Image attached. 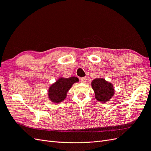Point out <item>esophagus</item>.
<instances>
[{
    "instance_id": "34e87169",
    "label": "esophagus",
    "mask_w": 151,
    "mask_h": 151,
    "mask_svg": "<svg viewBox=\"0 0 151 151\" xmlns=\"http://www.w3.org/2000/svg\"><path fill=\"white\" fill-rule=\"evenodd\" d=\"M80 79H81V81L82 82V83H86V81H87V78H86V77H81V78Z\"/></svg>"
}]
</instances>
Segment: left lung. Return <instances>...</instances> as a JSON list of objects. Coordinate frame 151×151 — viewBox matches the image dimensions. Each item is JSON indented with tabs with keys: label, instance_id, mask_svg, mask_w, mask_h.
Returning <instances> with one entry per match:
<instances>
[{
	"label": "left lung",
	"instance_id": "8db88e82",
	"mask_svg": "<svg viewBox=\"0 0 151 151\" xmlns=\"http://www.w3.org/2000/svg\"><path fill=\"white\" fill-rule=\"evenodd\" d=\"M91 85L94 91L96 99L98 101L106 102L110 99L114 94L113 85L104 79H95Z\"/></svg>",
	"mask_w": 151,
	"mask_h": 151
}]
</instances>
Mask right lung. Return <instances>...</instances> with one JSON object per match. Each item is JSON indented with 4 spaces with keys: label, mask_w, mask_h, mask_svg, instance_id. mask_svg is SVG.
Masks as SVG:
<instances>
[{
    "label": "right lung",
    "mask_w": 151,
    "mask_h": 151,
    "mask_svg": "<svg viewBox=\"0 0 151 151\" xmlns=\"http://www.w3.org/2000/svg\"><path fill=\"white\" fill-rule=\"evenodd\" d=\"M79 79L76 77L69 78H61L56 81L50 87L48 90V97L53 103H60L64 100L67 96V93L70 89L73 84L78 82Z\"/></svg>",
    "instance_id": "right-lung-1"
}]
</instances>
